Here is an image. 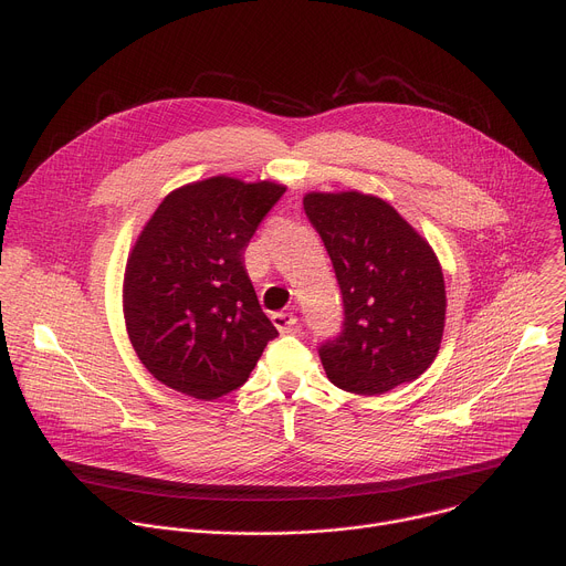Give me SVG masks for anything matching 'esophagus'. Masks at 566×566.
Masks as SVG:
<instances>
[{"mask_svg":"<svg viewBox=\"0 0 566 566\" xmlns=\"http://www.w3.org/2000/svg\"><path fill=\"white\" fill-rule=\"evenodd\" d=\"M271 319H273V325H275L282 334H289V332H293V329L297 327V317H295L293 313H273Z\"/></svg>","mask_w":566,"mask_h":566,"instance_id":"1","label":"esophagus"}]
</instances>
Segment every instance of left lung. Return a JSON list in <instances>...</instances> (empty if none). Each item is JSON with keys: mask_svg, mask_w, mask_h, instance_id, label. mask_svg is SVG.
Wrapping results in <instances>:
<instances>
[{"mask_svg": "<svg viewBox=\"0 0 566 566\" xmlns=\"http://www.w3.org/2000/svg\"><path fill=\"white\" fill-rule=\"evenodd\" d=\"M343 297V329L317 347L327 378L376 396L419 378L437 358L446 284L428 241L387 201L360 192L304 197Z\"/></svg>", "mask_w": 566, "mask_h": 566, "instance_id": "8db88e82", "label": "left lung"}]
</instances>
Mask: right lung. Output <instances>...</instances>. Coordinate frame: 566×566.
Segmentation results:
<instances>
[{
	"instance_id": "add662e5",
	"label": "right lung",
	"mask_w": 566,
	"mask_h": 566,
	"mask_svg": "<svg viewBox=\"0 0 566 566\" xmlns=\"http://www.w3.org/2000/svg\"><path fill=\"white\" fill-rule=\"evenodd\" d=\"M284 186L212 177L168 195L125 269L129 340L164 385L214 400L244 385L277 336L244 253Z\"/></svg>"
}]
</instances>
